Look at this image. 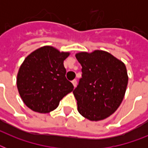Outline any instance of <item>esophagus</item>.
I'll use <instances>...</instances> for the list:
<instances>
[{
    "label": "esophagus",
    "mask_w": 148,
    "mask_h": 148,
    "mask_svg": "<svg viewBox=\"0 0 148 148\" xmlns=\"http://www.w3.org/2000/svg\"><path fill=\"white\" fill-rule=\"evenodd\" d=\"M72 84H73V85H74V88H75L77 86V80H73V81H72Z\"/></svg>",
    "instance_id": "esophagus-1"
}]
</instances>
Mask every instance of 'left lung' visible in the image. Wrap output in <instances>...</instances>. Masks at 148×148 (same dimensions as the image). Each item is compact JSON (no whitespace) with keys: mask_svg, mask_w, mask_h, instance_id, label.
<instances>
[{"mask_svg":"<svg viewBox=\"0 0 148 148\" xmlns=\"http://www.w3.org/2000/svg\"><path fill=\"white\" fill-rule=\"evenodd\" d=\"M75 57L82 66V77L73 91L77 110L92 121L105 119L124 99L128 82L126 66L104 51L80 52Z\"/></svg>","mask_w":148,"mask_h":148,"instance_id":"left-lung-1","label":"left lung"}]
</instances>
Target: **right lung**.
<instances>
[{
	"label": "right lung",
	"instance_id": "obj_1",
	"mask_svg": "<svg viewBox=\"0 0 148 148\" xmlns=\"http://www.w3.org/2000/svg\"><path fill=\"white\" fill-rule=\"evenodd\" d=\"M69 55V52L44 46L24 59L17 73V87L27 108L35 112L49 113L74 90V85L65 77L64 66V60Z\"/></svg>",
	"mask_w": 148,
	"mask_h": 148
}]
</instances>
